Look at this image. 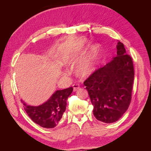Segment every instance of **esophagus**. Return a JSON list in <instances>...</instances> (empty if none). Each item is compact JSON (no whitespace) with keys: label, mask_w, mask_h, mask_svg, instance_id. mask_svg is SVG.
Segmentation results:
<instances>
[{"label":"esophagus","mask_w":151,"mask_h":151,"mask_svg":"<svg viewBox=\"0 0 151 151\" xmlns=\"http://www.w3.org/2000/svg\"><path fill=\"white\" fill-rule=\"evenodd\" d=\"M72 87H73V89H74V91H76L80 88L79 85L77 84H74L72 85Z\"/></svg>","instance_id":"34e87169"}]
</instances>
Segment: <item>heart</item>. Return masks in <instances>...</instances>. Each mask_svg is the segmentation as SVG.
<instances>
[{
    "label": "heart",
    "mask_w": 151,
    "mask_h": 151,
    "mask_svg": "<svg viewBox=\"0 0 151 151\" xmlns=\"http://www.w3.org/2000/svg\"><path fill=\"white\" fill-rule=\"evenodd\" d=\"M98 47H94L92 49V51L90 53L89 55L82 61L79 66V72L83 76H88L94 71L96 68V61ZM77 60V57L76 55H70L67 56L66 61L68 64H74Z\"/></svg>",
    "instance_id": "1"
}]
</instances>
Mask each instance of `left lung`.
Instances as JSON below:
<instances>
[{
  "label": "left lung",
  "instance_id": "1",
  "mask_svg": "<svg viewBox=\"0 0 151 151\" xmlns=\"http://www.w3.org/2000/svg\"><path fill=\"white\" fill-rule=\"evenodd\" d=\"M117 55L98 68L84 82L93 115L100 122L111 123L125 113L131 102L134 80L133 61L126 54L124 45L118 42Z\"/></svg>",
  "mask_w": 151,
  "mask_h": 151
}]
</instances>
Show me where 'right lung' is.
<instances>
[{"instance_id":"add662e5","label":"right lung","mask_w":151,"mask_h":151,"mask_svg":"<svg viewBox=\"0 0 151 151\" xmlns=\"http://www.w3.org/2000/svg\"><path fill=\"white\" fill-rule=\"evenodd\" d=\"M73 91L72 87L54 93L47 102L38 106L27 105L22 101L24 110L31 119L43 128L55 127L65 112L67 100Z\"/></svg>"}]
</instances>
